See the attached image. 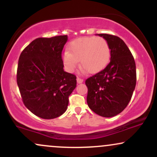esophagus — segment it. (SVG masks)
Wrapping results in <instances>:
<instances>
[{
    "label": "esophagus",
    "mask_w": 157,
    "mask_h": 157,
    "mask_svg": "<svg viewBox=\"0 0 157 157\" xmlns=\"http://www.w3.org/2000/svg\"><path fill=\"white\" fill-rule=\"evenodd\" d=\"M77 83H82V82H83V79H82V78H80V77H77Z\"/></svg>",
    "instance_id": "obj_1"
}]
</instances>
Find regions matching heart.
Returning a JSON list of instances; mask_svg holds the SVG:
<instances>
[{
	"instance_id": "obj_1",
	"label": "heart",
	"mask_w": 157,
	"mask_h": 157,
	"mask_svg": "<svg viewBox=\"0 0 157 157\" xmlns=\"http://www.w3.org/2000/svg\"><path fill=\"white\" fill-rule=\"evenodd\" d=\"M111 58V48L102 37H80L72 41L68 52L63 55L65 66L72 71L80 60L81 66L88 72H99L107 66Z\"/></svg>"
}]
</instances>
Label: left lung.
I'll list each match as a JSON object with an SVG mask.
<instances>
[{
  "label": "left lung",
  "mask_w": 157,
  "mask_h": 157,
  "mask_svg": "<svg viewBox=\"0 0 157 157\" xmlns=\"http://www.w3.org/2000/svg\"><path fill=\"white\" fill-rule=\"evenodd\" d=\"M109 43V63L86 80L90 109L104 117L121 113L130 102L136 82V64L132 54L117 36L98 34Z\"/></svg>",
  "instance_id": "left-lung-1"
}]
</instances>
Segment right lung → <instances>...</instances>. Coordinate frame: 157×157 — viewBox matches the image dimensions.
<instances>
[{
  "mask_svg": "<svg viewBox=\"0 0 157 157\" xmlns=\"http://www.w3.org/2000/svg\"><path fill=\"white\" fill-rule=\"evenodd\" d=\"M67 35L39 37L20 55L17 83L23 102L36 116L54 119L67 109L77 77L63 70L62 51Z\"/></svg>",
  "mask_w": 157,
  "mask_h": 157,
  "instance_id": "1",
  "label": "right lung"
}]
</instances>
